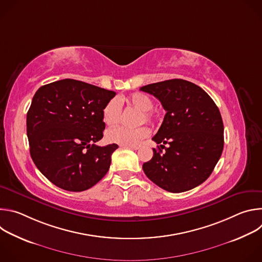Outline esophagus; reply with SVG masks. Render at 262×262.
I'll return each mask as SVG.
<instances>
[{"mask_svg": "<svg viewBox=\"0 0 262 262\" xmlns=\"http://www.w3.org/2000/svg\"><path fill=\"white\" fill-rule=\"evenodd\" d=\"M126 147H128V148H132V149H134V150H138V149L141 147V145H133V146H126Z\"/></svg>", "mask_w": 262, "mask_h": 262, "instance_id": "1", "label": "esophagus"}]
</instances>
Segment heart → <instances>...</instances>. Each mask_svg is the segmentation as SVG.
Segmentation results:
<instances>
[{
	"mask_svg": "<svg viewBox=\"0 0 262 262\" xmlns=\"http://www.w3.org/2000/svg\"><path fill=\"white\" fill-rule=\"evenodd\" d=\"M127 101L134 107L142 112L140 117V122H149L154 123L157 119V116L151 111L154 107V100L150 96H148L144 93H134L128 98ZM121 108L122 103L121 99L118 97L112 98L106 102L102 110V120L108 125L113 126L116 125L121 116ZM150 135V130L146 126H141L135 129H128L122 126L113 127L106 132L105 140L112 144H118L121 146H133L138 145L143 139L147 138Z\"/></svg>",
	"mask_w": 262,
	"mask_h": 262,
	"instance_id": "b5f03b06",
	"label": "heart"
}]
</instances>
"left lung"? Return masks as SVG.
I'll return each mask as SVG.
<instances>
[{
  "label": "left lung",
  "instance_id": "1",
  "mask_svg": "<svg viewBox=\"0 0 262 262\" xmlns=\"http://www.w3.org/2000/svg\"><path fill=\"white\" fill-rule=\"evenodd\" d=\"M140 90L156 96L167 112L152 138L161 144L159 150L154 148L152 159L143 164L144 173L171 193L196 188L209 177L223 151L224 125L216 104L202 88L180 79Z\"/></svg>",
  "mask_w": 262,
  "mask_h": 262
}]
</instances>
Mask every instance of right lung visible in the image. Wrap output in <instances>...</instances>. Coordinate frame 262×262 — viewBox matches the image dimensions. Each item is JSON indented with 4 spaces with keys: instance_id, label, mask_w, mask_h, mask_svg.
Here are the masks:
<instances>
[{
    "instance_id": "1",
    "label": "right lung",
    "mask_w": 262,
    "mask_h": 262,
    "mask_svg": "<svg viewBox=\"0 0 262 262\" xmlns=\"http://www.w3.org/2000/svg\"><path fill=\"white\" fill-rule=\"evenodd\" d=\"M116 93L65 79L36 91L27 114L31 158L58 188L86 191L108 171L117 144L97 146L105 124L102 110Z\"/></svg>"
}]
</instances>
